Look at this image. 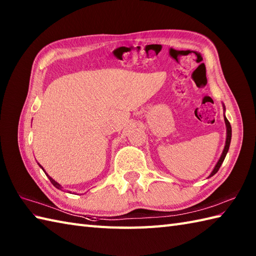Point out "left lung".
Returning <instances> with one entry per match:
<instances>
[{
    "mask_svg": "<svg viewBox=\"0 0 256 256\" xmlns=\"http://www.w3.org/2000/svg\"><path fill=\"white\" fill-rule=\"evenodd\" d=\"M224 121H226V146H224V152H222V155H221V157H220L219 162H216V167H214V170H212L211 175H210L209 177L214 176V174H216V172L219 170V168H220V166H221L222 162H224V158H226V155L228 150H229V148H230V143H231V136H232V130H231V125H230V122L228 121V118H226V116H224Z\"/></svg>",
    "mask_w": 256,
    "mask_h": 256,
    "instance_id": "left-lung-1",
    "label": "left lung"
}]
</instances>
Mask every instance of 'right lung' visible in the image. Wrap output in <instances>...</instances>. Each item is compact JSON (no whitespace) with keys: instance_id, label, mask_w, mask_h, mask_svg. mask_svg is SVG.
<instances>
[{"instance_id":"add662e5","label":"right lung","mask_w":256,"mask_h":256,"mask_svg":"<svg viewBox=\"0 0 256 256\" xmlns=\"http://www.w3.org/2000/svg\"><path fill=\"white\" fill-rule=\"evenodd\" d=\"M40 167H42V166H40ZM44 172H45V170H44ZM45 174H46V176H47L48 178H50V182H52V184H54V186H55V187H56V188H58V189H62V187L60 186V184H58L57 182H55V180H54V179H52V178L50 176H48V175H47V172H45Z\"/></svg>"}]
</instances>
